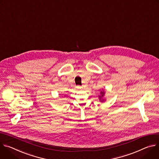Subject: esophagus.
<instances>
[{
  "label": "esophagus",
  "instance_id": "obj_1",
  "mask_svg": "<svg viewBox=\"0 0 159 159\" xmlns=\"http://www.w3.org/2000/svg\"><path fill=\"white\" fill-rule=\"evenodd\" d=\"M81 88H82V87L80 86H77V89H81Z\"/></svg>",
  "mask_w": 159,
  "mask_h": 159
}]
</instances>
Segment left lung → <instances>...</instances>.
I'll list each match as a JSON object with an SVG mask.
<instances>
[{
  "instance_id": "obj_1",
  "label": "left lung",
  "mask_w": 159,
  "mask_h": 159,
  "mask_svg": "<svg viewBox=\"0 0 159 159\" xmlns=\"http://www.w3.org/2000/svg\"><path fill=\"white\" fill-rule=\"evenodd\" d=\"M105 94V90H103V89H102V90H100V95H98V98H99L100 102H104L105 101V97H104Z\"/></svg>"
}]
</instances>
